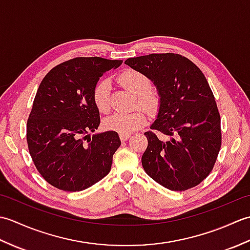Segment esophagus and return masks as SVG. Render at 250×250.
<instances>
[{
    "label": "esophagus",
    "mask_w": 250,
    "mask_h": 250,
    "mask_svg": "<svg viewBox=\"0 0 250 250\" xmlns=\"http://www.w3.org/2000/svg\"><path fill=\"white\" fill-rule=\"evenodd\" d=\"M119 136H120V140L122 142H125L126 140H129L130 134H119Z\"/></svg>",
    "instance_id": "1"
}]
</instances>
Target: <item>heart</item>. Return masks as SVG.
Masks as SVG:
<instances>
[{
	"mask_svg": "<svg viewBox=\"0 0 250 250\" xmlns=\"http://www.w3.org/2000/svg\"><path fill=\"white\" fill-rule=\"evenodd\" d=\"M118 82L130 92L136 95V106L146 110L147 113H156L159 107L158 93L152 90L151 81L144 73L133 68L125 70L118 76ZM95 107L101 113H108L110 109V83L108 81L99 82L93 89L92 94ZM146 124V115L139 109L130 114L116 113L104 120L105 129L117 132L119 134H130L139 130Z\"/></svg>",
	"mask_w": 250,
	"mask_h": 250,
	"instance_id": "obj_1",
	"label": "heart"
}]
</instances>
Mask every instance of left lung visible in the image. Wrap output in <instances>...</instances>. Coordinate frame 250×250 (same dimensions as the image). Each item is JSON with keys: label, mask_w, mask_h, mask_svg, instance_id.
Wrapping results in <instances>:
<instances>
[{"label": "left lung", "mask_w": 250, "mask_h": 250, "mask_svg": "<svg viewBox=\"0 0 250 250\" xmlns=\"http://www.w3.org/2000/svg\"><path fill=\"white\" fill-rule=\"evenodd\" d=\"M125 64L149 77L160 98L142 164L148 176L173 191L195 187L213 169L221 146L220 115L204 74L186 57L151 54Z\"/></svg>", "instance_id": "obj_1"}]
</instances>
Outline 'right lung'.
Here are the masks:
<instances>
[{
	"instance_id": "1",
	"label": "right lung",
	"mask_w": 250,
	"mask_h": 250,
	"mask_svg": "<svg viewBox=\"0 0 250 250\" xmlns=\"http://www.w3.org/2000/svg\"><path fill=\"white\" fill-rule=\"evenodd\" d=\"M121 63L75 58L55 66L42 81L26 125V141L37 171L54 187L82 191L109 173L121 142L114 131L90 134L100 125L92 94L100 77Z\"/></svg>"
}]
</instances>
